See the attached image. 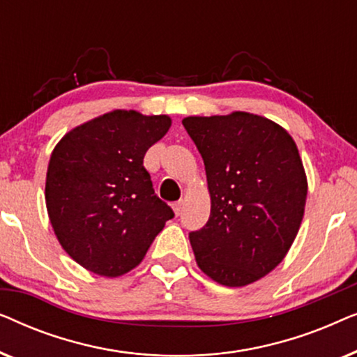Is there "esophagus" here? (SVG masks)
<instances>
[{
  "mask_svg": "<svg viewBox=\"0 0 357 357\" xmlns=\"http://www.w3.org/2000/svg\"><path fill=\"white\" fill-rule=\"evenodd\" d=\"M172 208H174V213L177 214V216H178V214L182 213V209H183V202H177V203H174V204H172Z\"/></svg>",
  "mask_w": 357,
  "mask_h": 357,
  "instance_id": "1",
  "label": "esophagus"
}]
</instances>
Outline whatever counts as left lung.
Here are the masks:
<instances>
[{"instance_id": "obj_1", "label": "left lung", "mask_w": 357, "mask_h": 357, "mask_svg": "<svg viewBox=\"0 0 357 357\" xmlns=\"http://www.w3.org/2000/svg\"><path fill=\"white\" fill-rule=\"evenodd\" d=\"M182 123L211 198L206 226L188 236L197 265L218 284H252L284 260L299 232L307 199L299 149L281 125L248 112Z\"/></svg>"}]
</instances>
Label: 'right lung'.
Wrapping results in <instances>:
<instances>
[{
	"instance_id": "1",
	"label": "right lung",
	"mask_w": 357,
	"mask_h": 357,
	"mask_svg": "<svg viewBox=\"0 0 357 357\" xmlns=\"http://www.w3.org/2000/svg\"><path fill=\"white\" fill-rule=\"evenodd\" d=\"M170 125L169 115L112 110L68 131L53 149L48 218L63 250L86 270L105 278L131 271L174 218L143 165Z\"/></svg>"
}]
</instances>
